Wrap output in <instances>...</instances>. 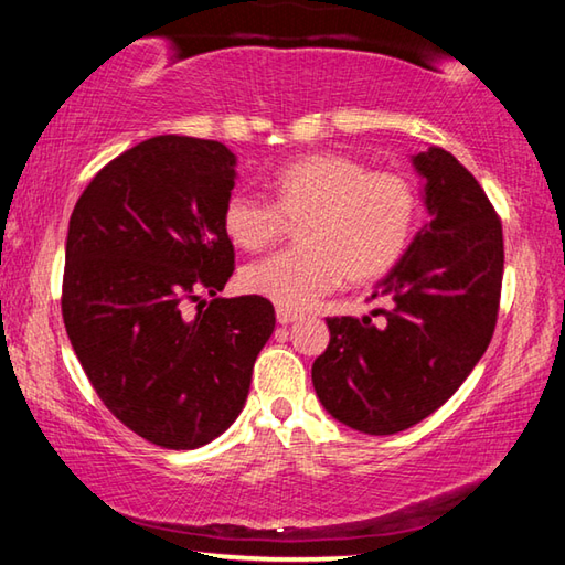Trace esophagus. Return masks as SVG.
I'll list each match as a JSON object with an SVG mask.
<instances>
[{"label": "esophagus", "instance_id": "esophagus-1", "mask_svg": "<svg viewBox=\"0 0 565 565\" xmlns=\"http://www.w3.org/2000/svg\"><path fill=\"white\" fill-rule=\"evenodd\" d=\"M296 319H301V313L289 311V309H276V321L281 323V327H289Z\"/></svg>", "mask_w": 565, "mask_h": 565}]
</instances>
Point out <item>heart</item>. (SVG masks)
I'll return each instance as SVG.
<instances>
[{"label": "heart", "instance_id": "obj_1", "mask_svg": "<svg viewBox=\"0 0 565 565\" xmlns=\"http://www.w3.org/2000/svg\"><path fill=\"white\" fill-rule=\"evenodd\" d=\"M271 204L234 194L222 226L244 252H264L296 224L299 246L242 271V286L279 309L301 311L323 294L386 276L406 254L418 222L416 189L396 171H371L359 159L319 151L294 159L269 181Z\"/></svg>", "mask_w": 565, "mask_h": 565}]
</instances>
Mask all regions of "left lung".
<instances>
[{
	"instance_id": "1",
	"label": "left lung",
	"mask_w": 565,
	"mask_h": 565,
	"mask_svg": "<svg viewBox=\"0 0 565 565\" xmlns=\"http://www.w3.org/2000/svg\"><path fill=\"white\" fill-rule=\"evenodd\" d=\"M431 214L371 299L374 317L327 319L311 381L329 414L361 434L406 431L451 398L489 349L503 281L501 218L448 151L414 157Z\"/></svg>"
}]
</instances>
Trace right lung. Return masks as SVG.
Masks as SVG:
<instances>
[{"mask_svg":"<svg viewBox=\"0 0 565 565\" xmlns=\"http://www.w3.org/2000/svg\"><path fill=\"white\" fill-rule=\"evenodd\" d=\"M234 164L222 141H141L97 171L66 234L62 317L76 359L124 426L174 451L234 424L276 323L269 299L216 296L234 274L222 226Z\"/></svg>","mask_w":565,"mask_h":565,"instance_id":"right-lung-1","label":"right lung"}]
</instances>
